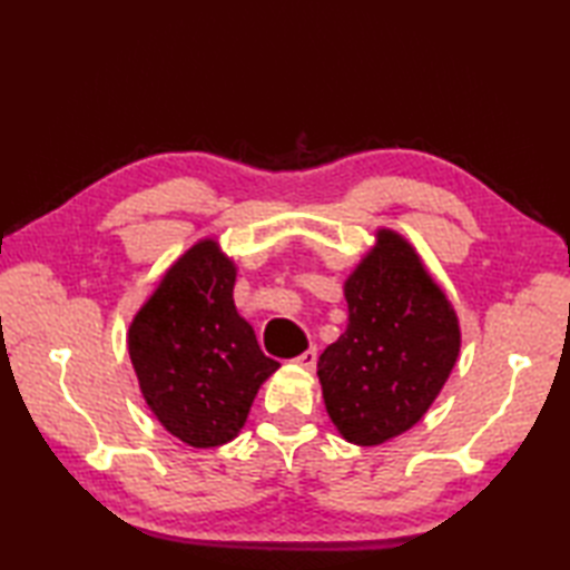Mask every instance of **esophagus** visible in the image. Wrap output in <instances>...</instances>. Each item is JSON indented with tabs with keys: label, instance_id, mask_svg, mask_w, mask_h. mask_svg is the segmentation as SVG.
<instances>
[{
	"label": "esophagus",
	"instance_id": "34e87169",
	"mask_svg": "<svg viewBox=\"0 0 570 570\" xmlns=\"http://www.w3.org/2000/svg\"><path fill=\"white\" fill-rule=\"evenodd\" d=\"M316 360H318L316 350H306V353H301L298 357H294V365L301 367L304 372H313V370H316Z\"/></svg>",
	"mask_w": 570,
	"mask_h": 570
}]
</instances>
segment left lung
<instances>
[{
    "label": "left lung",
    "instance_id": "8db88e82",
    "mask_svg": "<svg viewBox=\"0 0 570 570\" xmlns=\"http://www.w3.org/2000/svg\"><path fill=\"white\" fill-rule=\"evenodd\" d=\"M347 328L318 357L325 411L355 445L406 433L439 399L460 355V321L411 242L392 227L343 282Z\"/></svg>",
    "mask_w": 570,
    "mask_h": 570
}]
</instances>
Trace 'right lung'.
Instances as JSON below:
<instances>
[{
	"mask_svg": "<svg viewBox=\"0 0 570 570\" xmlns=\"http://www.w3.org/2000/svg\"><path fill=\"white\" fill-rule=\"evenodd\" d=\"M237 264L203 237L168 266L135 313L127 350L161 426L193 448L239 435L259 386L278 370L235 306Z\"/></svg>",
	"mask_w": 570,
	"mask_h": 570,
	"instance_id": "obj_1",
	"label": "right lung"
}]
</instances>
